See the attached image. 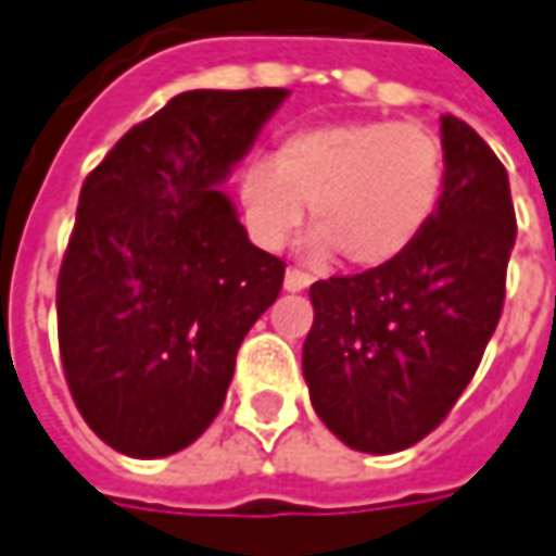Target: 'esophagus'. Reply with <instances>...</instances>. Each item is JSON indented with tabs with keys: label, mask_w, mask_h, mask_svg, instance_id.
<instances>
[{
	"label": "esophagus",
	"mask_w": 556,
	"mask_h": 556,
	"mask_svg": "<svg viewBox=\"0 0 556 556\" xmlns=\"http://www.w3.org/2000/svg\"><path fill=\"white\" fill-rule=\"evenodd\" d=\"M311 286V277L304 270H286V292H302Z\"/></svg>",
	"instance_id": "1"
}]
</instances>
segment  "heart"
Masks as SVG:
<instances>
[{"mask_svg":"<svg viewBox=\"0 0 556 556\" xmlns=\"http://www.w3.org/2000/svg\"><path fill=\"white\" fill-rule=\"evenodd\" d=\"M442 195L445 149L410 121L302 127L279 142L277 157H249L239 174V199L264 249L286 245L311 205L317 230L304 242L307 257L339 252L351 267H379L407 252Z\"/></svg>","mask_w":556,"mask_h":556,"instance_id":"b5f03b06","label":"heart"}]
</instances>
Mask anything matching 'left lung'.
Segmentation results:
<instances>
[{
	"mask_svg": "<svg viewBox=\"0 0 556 556\" xmlns=\"http://www.w3.org/2000/svg\"><path fill=\"white\" fill-rule=\"evenodd\" d=\"M445 195L389 264L311 286L302 367L311 404L354 451L417 445L470 386L504 307L517 239L507 170L460 117H442Z\"/></svg>",
	"mask_w": 556,
	"mask_h": 556,
	"instance_id": "left-lung-1",
	"label": "left lung"
}]
</instances>
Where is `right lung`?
I'll return each mask as SVG.
<instances>
[{
    "label": "right lung",
    "mask_w": 556,
    "mask_h": 556,
    "mask_svg": "<svg viewBox=\"0 0 556 556\" xmlns=\"http://www.w3.org/2000/svg\"><path fill=\"white\" fill-rule=\"evenodd\" d=\"M286 89H189L117 139L80 189L59 270V349L86 426L167 457L220 414L236 351L286 264L217 189Z\"/></svg>",
    "instance_id": "right-lung-1"
}]
</instances>
